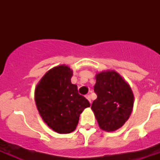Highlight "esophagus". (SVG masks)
Masks as SVG:
<instances>
[{
  "label": "esophagus",
  "instance_id": "obj_1",
  "mask_svg": "<svg viewBox=\"0 0 160 160\" xmlns=\"http://www.w3.org/2000/svg\"><path fill=\"white\" fill-rule=\"evenodd\" d=\"M85 97H86V99H87V100L90 101V104H91V99H90V95H85Z\"/></svg>",
  "mask_w": 160,
  "mask_h": 160
}]
</instances>
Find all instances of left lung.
<instances>
[{"label":"left lung","instance_id":"8db88e82","mask_svg":"<svg viewBox=\"0 0 160 160\" xmlns=\"http://www.w3.org/2000/svg\"><path fill=\"white\" fill-rule=\"evenodd\" d=\"M94 91L97 99L91 109L100 127L114 131L129 119L134 105V95L129 85L115 71H103L96 75Z\"/></svg>","mask_w":160,"mask_h":160}]
</instances>
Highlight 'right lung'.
Segmentation results:
<instances>
[{
    "instance_id": "obj_1",
    "label": "right lung",
    "mask_w": 160,
    "mask_h": 160,
    "mask_svg": "<svg viewBox=\"0 0 160 160\" xmlns=\"http://www.w3.org/2000/svg\"><path fill=\"white\" fill-rule=\"evenodd\" d=\"M72 75L68 66L59 65L49 70L36 88L35 99L41 118L60 134L74 131L80 114L90 106L70 81Z\"/></svg>"
}]
</instances>
